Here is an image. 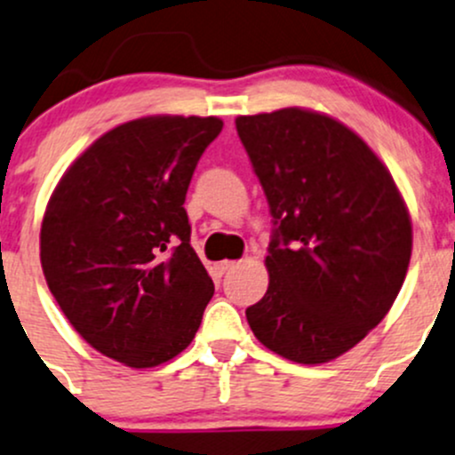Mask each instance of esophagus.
<instances>
[{
  "label": "esophagus",
  "mask_w": 455,
  "mask_h": 455,
  "mask_svg": "<svg viewBox=\"0 0 455 455\" xmlns=\"http://www.w3.org/2000/svg\"><path fill=\"white\" fill-rule=\"evenodd\" d=\"M235 266H237L235 261H220V264H218V272H220V275H224V272H231Z\"/></svg>",
  "instance_id": "esophagus-1"
}]
</instances>
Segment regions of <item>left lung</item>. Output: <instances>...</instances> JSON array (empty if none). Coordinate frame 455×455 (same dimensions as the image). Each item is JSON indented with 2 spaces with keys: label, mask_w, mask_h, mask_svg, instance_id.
<instances>
[{
  "label": "left lung",
  "mask_w": 455,
  "mask_h": 455,
  "mask_svg": "<svg viewBox=\"0 0 455 455\" xmlns=\"http://www.w3.org/2000/svg\"><path fill=\"white\" fill-rule=\"evenodd\" d=\"M235 128L275 224L270 283L248 324L285 360H336L403 285L412 255L403 198L375 152L327 115L281 108L242 115Z\"/></svg>",
  "instance_id": "8db88e82"
}]
</instances>
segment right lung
<instances>
[{
	"instance_id": "add662e5",
	"label": "right lung",
	"mask_w": 455,
	"mask_h": 455,
	"mask_svg": "<svg viewBox=\"0 0 455 455\" xmlns=\"http://www.w3.org/2000/svg\"><path fill=\"white\" fill-rule=\"evenodd\" d=\"M218 117L156 115L113 128L65 172L41 224V266L76 331L132 368L189 347L213 296L191 248V176Z\"/></svg>"
}]
</instances>
